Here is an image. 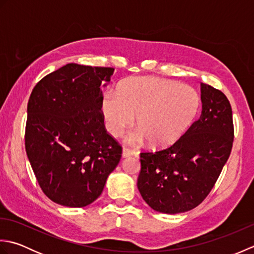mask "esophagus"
I'll use <instances>...</instances> for the list:
<instances>
[{
	"mask_svg": "<svg viewBox=\"0 0 254 254\" xmlns=\"http://www.w3.org/2000/svg\"><path fill=\"white\" fill-rule=\"evenodd\" d=\"M137 156L138 155V153L136 152V150H134V149H130V148H127V147H124L123 148V150H122V156L123 157H130V156Z\"/></svg>",
	"mask_w": 254,
	"mask_h": 254,
	"instance_id": "obj_1",
	"label": "esophagus"
}]
</instances>
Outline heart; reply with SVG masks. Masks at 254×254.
<instances>
[{"label": "heart", "mask_w": 254, "mask_h": 254, "mask_svg": "<svg viewBox=\"0 0 254 254\" xmlns=\"http://www.w3.org/2000/svg\"><path fill=\"white\" fill-rule=\"evenodd\" d=\"M201 97L191 86L172 80L139 76L124 82L116 93L102 99V112L108 131L118 136L132 126L137 116V130L128 133V144L149 139L155 147L177 142L197 117Z\"/></svg>", "instance_id": "1"}]
</instances>
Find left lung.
<instances>
[{
  "mask_svg": "<svg viewBox=\"0 0 254 254\" xmlns=\"http://www.w3.org/2000/svg\"><path fill=\"white\" fill-rule=\"evenodd\" d=\"M202 112L171 146L141 153L137 188L154 210L188 212L208 195L233 148V110L222 91L201 83Z\"/></svg>",
  "mask_w": 254,
  "mask_h": 254,
  "instance_id": "1",
  "label": "left lung"
}]
</instances>
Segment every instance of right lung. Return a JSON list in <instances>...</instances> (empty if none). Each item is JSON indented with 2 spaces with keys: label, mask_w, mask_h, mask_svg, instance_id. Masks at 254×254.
Instances as JSON below:
<instances>
[{
  "label": "right lung",
  "mask_w": 254,
  "mask_h": 254,
  "mask_svg": "<svg viewBox=\"0 0 254 254\" xmlns=\"http://www.w3.org/2000/svg\"><path fill=\"white\" fill-rule=\"evenodd\" d=\"M113 71L68 63L31 91L26 153L41 190L57 204L93 203L121 159L122 147L107 132L101 111L100 85L110 82Z\"/></svg>",
  "instance_id": "right-lung-1"
}]
</instances>
